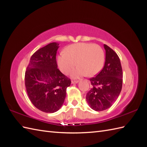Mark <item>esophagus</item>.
<instances>
[{"mask_svg": "<svg viewBox=\"0 0 147 147\" xmlns=\"http://www.w3.org/2000/svg\"><path fill=\"white\" fill-rule=\"evenodd\" d=\"M78 83V80H71V83L72 84H75Z\"/></svg>", "mask_w": 147, "mask_h": 147, "instance_id": "1", "label": "esophagus"}]
</instances>
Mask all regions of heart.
<instances>
[{
  "label": "heart",
  "instance_id": "heart-1",
  "mask_svg": "<svg viewBox=\"0 0 147 147\" xmlns=\"http://www.w3.org/2000/svg\"><path fill=\"white\" fill-rule=\"evenodd\" d=\"M105 55L99 45L93 43H79L68 46L59 55L57 63L60 70L68 74L76 65L78 67L72 76L79 78L86 75L93 76L98 74L104 64Z\"/></svg>",
  "mask_w": 147,
  "mask_h": 147
}]
</instances>
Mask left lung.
Returning <instances> with one entry per match:
<instances>
[{
  "label": "left lung",
  "instance_id": "8db88e82",
  "mask_svg": "<svg viewBox=\"0 0 147 147\" xmlns=\"http://www.w3.org/2000/svg\"><path fill=\"white\" fill-rule=\"evenodd\" d=\"M105 62L101 71L91 78L92 88L86 93L89 106L95 111L111 107L119 95L123 85V69L117 54L104 44Z\"/></svg>",
  "mask_w": 147,
  "mask_h": 147
}]
</instances>
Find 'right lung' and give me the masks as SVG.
<instances>
[{
  "label": "right lung",
  "mask_w": 147,
  "mask_h": 147,
  "mask_svg": "<svg viewBox=\"0 0 147 147\" xmlns=\"http://www.w3.org/2000/svg\"><path fill=\"white\" fill-rule=\"evenodd\" d=\"M59 43L53 42L32 55L25 71V86L31 102L40 111L54 113L63 104L71 80L57 68Z\"/></svg>",
  "instance_id": "right-lung-1"
}]
</instances>
